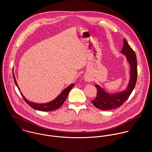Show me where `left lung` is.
I'll list each match as a JSON object with an SVG mask.
<instances>
[{"label":"left lung","mask_w":152,"mask_h":152,"mask_svg":"<svg viewBox=\"0 0 152 152\" xmlns=\"http://www.w3.org/2000/svg\"><path fill=\"white\" fill-rule=\"evenodd\" d=\"M121 53L126 56V60L130 64L129 84L125 90L114 94L109 93L104 88L96 84V97L92 101V103L96 108L100 110H107L119 108L129 98L135 87L137 75L136 56L125 39H124V46Z\"/></svg>","instance_id":"obj_1"}]
</instances>
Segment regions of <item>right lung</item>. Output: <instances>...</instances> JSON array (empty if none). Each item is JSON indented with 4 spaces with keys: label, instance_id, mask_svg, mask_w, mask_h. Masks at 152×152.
<instances>
[{
    "label": "right lung",
    "instance_id": "add662e5",
    "mask_svg": "<svg viewBox=\"0 0 152 152\" xmlns=\"http://www.w3.org/2000/svg\"><path fill=\"white\" fill-rule=\"evenodd\" d=\"M13 76L15 83L18 87V88L19 89V90L20 91V88L17 84L16 80V78H15L13 72ZM74 86V84H71L70 86H69L68 87L65 88L61 92V94L54 99H53V101L48 102L47 103H44V104H37V103H35V102H32L31 101H29L27 99H26L25 97L22 94V92H21V95H22L24 100L26 101V102L32 108L34 109L37 110H40V111H51V110H54L57 109L59 108L64 104V102H65V99L68 95V93L69 92L70 90L72 88V87Z\"/></svg>",
    "mask_w": 152,
    "mask_h": 152
}]
</instances>
